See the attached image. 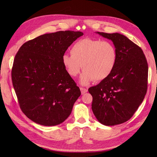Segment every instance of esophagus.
<instances>
[{"mask_svg": "<svg viewBox=\"0 0 157 157\" xmlns=\"http://www.w3.org/2000/svg\"><path fill=\"white\" fill-rule=\"evenodd\" d=\"M80 90H81V94L83 95L84 94H85L86 92H88V89L86 88H80Z\"/></svg>", "mask_w": 157, "mask_h": 157, "instance_id": "esophagus-1", "label": "esophagus"}]
</instances>
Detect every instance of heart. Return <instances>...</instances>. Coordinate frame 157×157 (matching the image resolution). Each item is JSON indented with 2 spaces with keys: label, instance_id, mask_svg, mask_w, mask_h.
I'll return each instance as SVG.
<instances>
[{
  "label": "heart",
  "instance_id": "heart-1",
  "mask_svg": "<svg viewBox=\"0 0 157 157\" xmlns=\"http://www.w3.org/2000/svg\"><path fill=\"white\" fill-rule=\"evenodd\" d=\"M70 52L63 55V65L72 77H76L82 67L84 71L79 82L83 85L109 77L117 61V48L109 40L82 39L72 45Z\"/></svg>",
  "mask_w": 157,
  "mask_h": 157
}]
</instances>
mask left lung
Here are the masks:
<instances>
[{
  "instance_id": "8db88e82",
  "label": "left lung",
  "mask_w": 157,
  "mask_h": 157,
  "mask_svg": "<svg viewBox=\"0 0 157 157\" xmlns=\"http://www.w3.org/2000/svg\"><path fill=\"white\" fill-rule=\"evenodd\" d=\"M111 40L117 61L109 77L90 87L92 109L97 120L107 126L119 125L133 116L147 92L148 66L142 49L119 33L97 32Z\"/></svg>"
}]
</instances>
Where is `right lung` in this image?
Here are the masks:
<instances>
[{
	"label": "right lung",
	"instance_id": "obj_1",
	"mask_svg": "<svg viewBox=\"0 0 157 157\" xmlns=\"http://www.w3.org/2000/svg\"><path fill=\"white\" fill-rule=\"evenodd\" d=\"M81 32L59 31L24 43L12 68L13 85L23 113L44 126L59 125L71 113L79 88L62 63L65 51Z\"/></svg>",
	"mask_w": 157,
	"mask_h": 157
}]
</instances>
